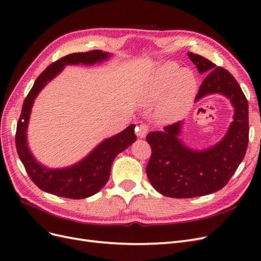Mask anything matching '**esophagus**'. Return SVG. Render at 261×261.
<instances>
[{
	"label": "esophagus",
	"mask_w": 261,
	"mask_h": 261,
	"mask_svg": "<svg viewBox=\"0 0 261 261\" xmlns=\"http://www.w3.org/2000/svg\"><path fill=\"white\" fill-rule=\"evenodd\" d=\"M148 132L149 126L146 123H140L138 126H136V135L140 138H144Z\"/></svg>",
	"instance_id": "34e87169"
}]
</instances>
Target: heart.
I'll list each match as a JSON object with an SVG mask.
<instances>
[{
	"mask_svg": "<svg viewBox=\"0 0 261 261\" xmlns=\"http://www.w3.org/2000/svg\"><path fill=\"white\" fill-rule=\"evenodd\" d=\"M161 80L165 86L172 84V100L180 105L193 96L196 81L191 70H179L176 66H168L161 70Z\"/></svg>",
	"mask_w": 261,
	"mask_h": 261,
	"instance_id": "obj_1",
	"label": "heart"
}]
</instances>
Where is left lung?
I'll list each match as a JSON object with an SVG mask.
<instances>
[{"label": "left lung", "mask_w": 261, "mask_h": 261, "mask_svg": "<svg viewBox=\"0 0 261 261\" xmlns=\"http://www.w3.org/2000/svg\"><path fill=\"white\" fill-rule=\"evenodd\" d=\"M188 57L199 73H207L196 100L215 92L222 93L235 108L234 121L220 143L203 151H193L177 138L180 122L146 136L151 155L146 168L151 185L173 198H193L216 193L231 179L246 153L249 140L248 101L227 69L193 52Z\"/></svg>", "instance_id": "left-lung-1"}]
</instances>
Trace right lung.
<instances>
[{
	"label": "right lung",
	"mask_w": 261,
	"mask_h": 261,
	"mask_svg": "<svg viewBox=\"0 0 261 261\" xmlns=\"http://www.w3.org/2000/svg\"><path fill=\"white\" fill-rule=\"evenodd\" d=\"M107 58H109V54L100 50L65 55L53 62L38 76L33 88L23 101L17 122L15 144L28 176L41 191L70 199H82L94 195L109 180L115 156L136 140V135L134 134L135 125L132 124L117 135L106 139L83 161L63 170H49L37 163L27 147L26 130L31 107L42 87L54 76H57L67 64H94ZM21 119L24 120L23 122Z\"/></svg>",
	"instance_id": "add662e5"
}]
</instances>
